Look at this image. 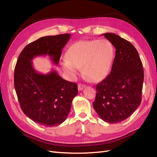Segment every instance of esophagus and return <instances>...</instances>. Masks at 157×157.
Instances as JSON below:
<instances>
[{"instance_id":"obj_1","label":"esophagus","mask_w":157,"mask_h":157,"mask_svg":"<svg viewBox=\"0 0 157 157\" xmlns=\"http://www.w3.org/2000/svg\"><path fill=\"white\" fill-rule=\"evenodd\" d=\"M85 87H86V86H85V85L83 84H78V89L79 91H81V90H82Z\"/></svg>"}]
</instances>
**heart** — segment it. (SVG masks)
Listing matches in <instances>:
<instances>
[{"label":"heart","mask_w":157,"mask_h":157,"mask_svg":"<svg viewBox=\"0 0 157 157\" xmlns=\"http://www.w3.org/2000/svg\"><path fill=\"white\" fill-rule=\"evenodd\" d=\"M114 48L105 40H82L71 45L66 53L61 67L69 77L78 74V69L90 81L97 82L105 78L111 69Z\"/></svg>","instance_id":"1"}]
</instances>
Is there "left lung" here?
I'll use <instances>...</instances> for the list:
<instances>
[{
	"label": "left lung",
	"mask_w": 157,
	"mask_h": 157,
	"mask_svg": "<svg viewBox=\"0 0 157 157\" xmlns=\"http://www.w3.org/2000/svg\"><path fill=\"white\" fill-rule=\"evenodd\" d=\"M116 48L111 73L96 85L93 106L103 121L126 119L141 101L144 73L138 52L129 41L115 33L103 34Z\"/></svg>",
	"instance_id": "8db88e82"
}]
</instances>
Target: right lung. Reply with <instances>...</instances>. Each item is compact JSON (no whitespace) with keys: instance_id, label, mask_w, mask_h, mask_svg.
<instances>
[{"instance_id":"add662e5","label":"right lung","mask_w":157,"mask_h":157,"mask_svg":"<svg viewBox=\"0 0 157 157\" xmlns=\"http://www.w3.org/2000/svg\"><path fill=\"white\" fill-rule=\"evenodd\" d=\"M69 33L46 36L27 45L21 51L14 70V87L23 112L42 126L52 127L63 122L78 94L76 83L61 78L54 69L40 73L33 67L36 56H48L59 63L61 51L70 39Z\"/></svg>"}]
</instances>
